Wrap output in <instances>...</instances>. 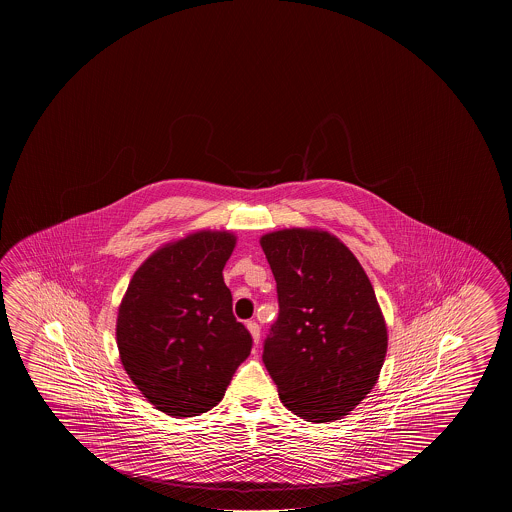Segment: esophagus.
Returning <instances> with one entry per match:
<instances>
[{
	"mask_svg": "<svg viewBox=\"0 0 512 512\" xmlns=\"http://www.w3.org/2000/svg\"><path fill=\"white\" fill-rule=\"evenodd\" d=\"M246 328H248V332H250V334H252L253 344H255V346H259V339H260L259 323H255V321H248V323H246Z\"/></svg>",
	"mask_w": 512,
	"mask_h": 512,
	"instance_id": "esophagus-1",
	"label": "esophagus"
}]
</instances>
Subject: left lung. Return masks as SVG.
<instances>
[{
	"instance_id": "left-lung-1",
	"label": "left lung",
	"mask_w": 512,
	"mask_h": 512,
	"mask_svg": "<svg viewBox=\"0 0 512 512\" xmlns=\"http://www.w3.org/2000/svg\"><path fill=\"white\" fill-rule=\"evenodd\" d=\"M277 280L278 318L262 361L305 421L350 414L377 384L387 327L361 262L336 235L284 228L260 237Z\"/></svg>"
}]
</instances>
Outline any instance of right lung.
I'll use <instances>...</instances> for the list:
<instances>
[{
    "label": "right lung",
    "mask_w": 512,
    "mask_h": 512,
    "mask_svg": "<svg viewBox=\"0 0 512 512\" xmlns=\"http://www.w3.org/2000/svg\"><path fill=\"white\" fill-rule=\"evenodd\" d=\"M235 243L227 230H200L160 246L119 305L121 364L144 398L173 418L216 407L252 352L223 280Z\"/></svg>",
    "instance_id": "right-lung-1"
}]
</instances>
